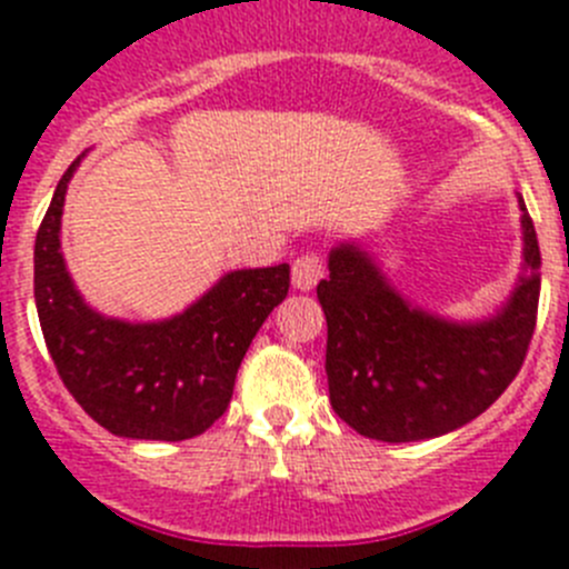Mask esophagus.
Listing matches in <instances>:
<instances>
[{"label":"esophagus","mask_w":569,"mask_h":569,"mask_svg":"<svg viewBox=\"0 0 569 569\" xmlns=\"http://www.w3.org/2000/svg\"><path fill=\"white\" fill-rule=\"evenodd\" d=\"M325 259L319 253H305L293 261V288L313 290L325 279Z\"/></svg>","instance_id":"1"}]
</instances>
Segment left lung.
Returning a JSON list of instances; mask_svg holds the SVG:
<instances>
[{
	"label": "left lung",
	"instance_id": "8db88e82",
	"mask_svg": "<svg viewBox=\"0 0 569 569\" xmlns=\"http://www.w3.org/2000/svg\"><path fill=\"white\" fill-rule=\"evenodd\" d=\"M521 204L525 270L505 308L485 321H447L401 299L356 244L330 250L316 296L328 319L330 405L376 441L445 436L481 416L525 365L539 316L541 253Z\"/></svg>",
	"mask_w": 569,
	"mask_h": 569
}]
</instances>
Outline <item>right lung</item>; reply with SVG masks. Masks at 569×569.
<instances>
[{
	"mask_svg": "<svg viewBox=\"0 0 569 569\" xmlns=\"http://www.w3.org/2000/svg\"><path fill=\"white\" fill-rule=\"evenodd\" d=\"M64 170L33 248V296L59 379L90 419L124 439L184 441L228 410L250 341L290 288V264L233 270L184 313L150 325L84 305L62 259Z\"/></svg>",
	"mask_w": 569,
	"mask_h": 569,
	"instance_id": "1",
	"label": "right lung"
}]
</instances>
